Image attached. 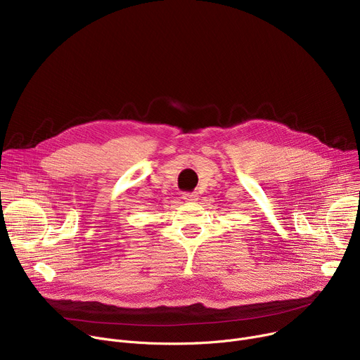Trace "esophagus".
Returning a JSON list of instances; mask_svg holds the SVG:
<instances>
[{"label": "esophagus", "instance_id": "esophagus-1", "mask_svg": "<svg viewBox=\"0 0 360 360\" xmlns=\"http://www.w3.org/2000/svg\"><path fill=\"white\" fill-rule=\"evenodd\" d=\"M182 198L186 201V202H195L198 200V195L195 193H185L182 195Z\"/></svg>", "mask_w": 360, "mask_h": 360}]
</instances>
